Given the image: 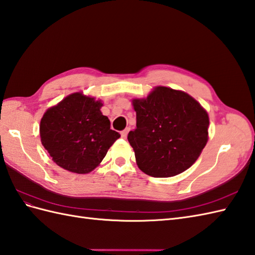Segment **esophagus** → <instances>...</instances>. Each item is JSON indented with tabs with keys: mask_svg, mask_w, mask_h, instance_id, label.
I'll return each mask as SVG.
<instances>
[{
	"mask_svg": "<svg viewBox=\"0 0 255 255\" xmlns=\"http://www.w3.org/2000/svg\"><path fill=\"white\" fill-rule=\"evenodd\" d=\"M128 132H129V129H128V128H127V129H125V130H123V131L121 132V134H122V138L126 139V138H127V134H128Z\"/></svg>",
	"mask_w": 255,
	"mask_h": 255,
	"instance_id": "34e87169",
	"label": "esophagus"
}]
</instances>
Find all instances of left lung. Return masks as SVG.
<instances>
[{"label":"left lung","mask_w":255,"mask_h":255,"mask_svg":"<svg viewBox=\"0 0 255 255\" xmlns=\"http://www.w3.org/2000/svg\"><path fill=\"white\" fill-rule=\"evenodd\" d=\"M137 128L128 133L138 167L157 178L173 177L197 161L208 142L209 115L188 93L156 87L133 99Z\"/></svg>","instance_id":"left-lung-1"}]
</instances>
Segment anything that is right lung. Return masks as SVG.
I'll return each mask as SVG.
<instances>
[{
  "mask_svg": "<svg viewBox=\"0 0 255 255\" xmlns=\"http://www.w3.org/2000/svg\"><path fill=\"white\" fill-rule=\"evenodd\" d=\"M102 105L76 92L45 112L40 123L41 142L58 166L76 174L90 173L121 137L101 113Z\"/></svg>",
  "mask_w": 255,
  "mask_h": 255,
  "instance_id": "right-lung-1",
  "label": "right lung"
}]
</instances>
